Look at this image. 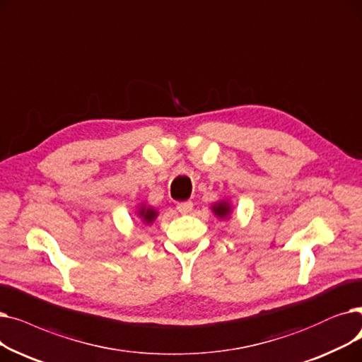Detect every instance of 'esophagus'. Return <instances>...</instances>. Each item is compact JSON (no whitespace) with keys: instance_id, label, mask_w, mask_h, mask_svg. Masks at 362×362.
<instances>
[{"instance_id":"1","label":"esophagus","mask_w":362,"mask_h":362,"mask_svg":"<svg viewBox=\"0 0 362 362\" xmlns=\"http://www.w3.org/2000/svg\"><path fill=\"white\" fill-rule=\"evenodd\" d=\"M177 209H178V212H181V214H190L192 211H193V203L188 200V202H181V203H178L177 204Z\"/></svg>"}]
</instances>
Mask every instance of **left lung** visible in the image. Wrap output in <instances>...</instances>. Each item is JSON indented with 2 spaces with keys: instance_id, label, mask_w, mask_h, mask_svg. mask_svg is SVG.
I'll return each instance as SVG.
<instances>
[{
  "instance_id": "8db88e82",
  "label": "left lung",
  "mask_w": 362,
  "mask_h": 362,
  "mask_svg": "<svg viewBox=\"0 0 362 362\" xmlns=\"http://www.w3.org/2000/svg\"><path fill=\"white\" fill-rule=\"evenodd\" d=\"M211 211L218 219L227 221V219H230V216L233 214V204L228 199H221V200L215 202L214 204H211Z\"/></svg>"
}]
</instances>
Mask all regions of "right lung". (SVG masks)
<instances>
[{
    "label": "right lung",
    "mask_w": 362,
    "mask_h": 362,
    "mask_svg": "<svg viewBox=\"0 0 362 362\" xmlns=\"http://www.w3.org/2000/svg\"><path fill=\"white\" fill-rule=\"evenodd\" d=\"M135 215H136V218H139V221L143 223L144 227H148V226H151L154 221H156V218L159 216V212L154 209L153 206L146 204L143 202V203H139V206H136Z\"/></svg>",
    "instance_id": "right-lung-1"
}]
</instances>
